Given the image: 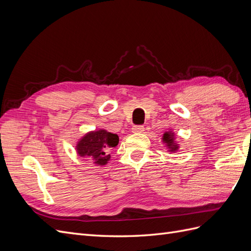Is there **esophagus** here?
<instances>
[{"instance_id":"34e87169","label":"esophagus","mask_w":251,"mask_h":251,"mask_svg":"<svg viewBox=\"0 0 251 251\" xmlns=\"http://www.w3.org/2000/svg\"><path fill=\"white\" fill-rule=\"evenodd\" d=\"M144 131V126H134L132 127V132L135 134H138V133H142Z\"/></svg>"}]
</instances>
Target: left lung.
<instances>
[{
    "label": "left lung",
    "instance_id": "8db88e82",
    "mask_svg": "<svg viewBox=\"0 0 251 251\" xmlns=\"http://www.w3.org/2000/svg\"><path fill=\"white\" fill-rule=\"evenodd\" d=\"M162 143L165 146L166 150L169 153H176L179 150L180 146L176 140V134H175L172 130L166 131L162 135Z\"/></svg>",
    "mask_w": 251,
    "mask_h": 251
}]
</instances>
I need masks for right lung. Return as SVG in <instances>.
Returning <instances> with one entry per match:
<instances>
[{
  "label": "right lung",
  "mask_w": 251,
  "mask_h": 251,
  "mask_svg": "<svg viewBox=\"0 0 251 251\" xmlns=\"http://www.w3.org/2000/svg\"><path fill=\"white\" fill-rule=\"evenodd\" d=\"M118 142V135L104 128H100L81 136L75 146V151L78 156L92 161L93 164L104 166L111 159L110 151L117 146Z\"/></svg>",
  "instance_id": "obj_1"
}]
</instances>
